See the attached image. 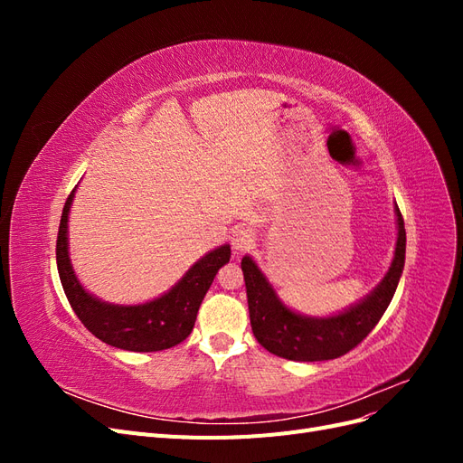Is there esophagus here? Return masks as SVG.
Segmentation results:
<instances>
[{
  "label": "esophagus",
  "mask_w": 463,
  "mask_h": 463,
  "mask_svg": "<svg viewBox=\"0 0 463 463\" xmlns=\"http://www.w3.org/2000/svg\"><path fill=\"white\" fill-rule=\"evenodd\" d=\"M255 245V233L249 228H237L232 233V247L235 253H245Z\"/></svg>",
  "instance_id": "1"
}]
</instances>
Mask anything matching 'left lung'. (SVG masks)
I'll return each mask as SVG.
<instances>
[{
  "instance_id": "obj_1",
  "label": "left lung",
  "mask_w": 463,
  "mask_h": 463,
  "mask_svg": "<svg viewBox=\"0 0 463 463\" xmlns=\"http://www.w3.org/2000/svg\"><path fill=\"white\" fill-rule=\"evenodd\" d=\"M398 240L394 259L384 278L369 296L330 317L301 315L278 298L276 289L249 255L241 260L247 288L250 328L257 342L270 354L289 361L335 359L367 338L394 298L405 262V228L394 206Z\"/></svg>"
}]
</instances>
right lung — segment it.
<instances>
[{
  "instance_id": "add662e5",
  "label": "right lung",
  "mask_w": 463,
  "mask_h": 463,
  "mask_svg": "<svg viewBox=\"0 0 463 463\" xmlns=\"http://www.w3.org/2000/svg\"><path fill=\"white\" fill-rule=\"evenodd\" d=\"M77 187L69 194L55 245V260L69 305L98 340L128 352H162L184 342L197 320L199 307L216 272L230 262V245H220L194 262L172 289L138 305H116L98 299L82 288L69 259V210Z\"/></svg>"
}]
</instances>
